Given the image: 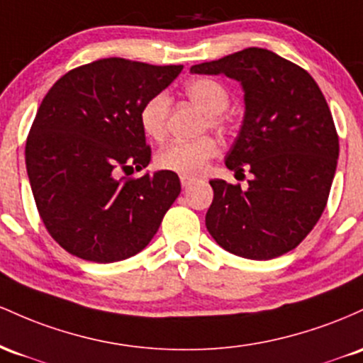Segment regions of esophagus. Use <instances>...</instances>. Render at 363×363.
I'll return each instance as SVG.
<instances>
[{
	"label": "esophagus",
	"mask_w": 363,
	"mask_h": 363,
	"mask_svg": "<svg viewBox=\"0 0 363 363\" xmlns=\"http://www.w3.org/2000/svg\"><path fill=\"white\" fill-rule=\"evenodd\" d=\"M180 182H182V186H183V189H189L190 185H194V183L197 182V178H194V177H185V174H182V177H180Z\"/></svg>",
	"instance_id": "esophagus-1"
}]
</instances>
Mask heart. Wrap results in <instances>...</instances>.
Listing matches in <instances>:
<instances>
[{
    "label": "heart",
    "mask_w": 363,
    "mask_h": 363,
    "mask_svg": "<svg viewBox=\"0 0 363 363\" xmlns=\"http://www.w3.org/2000/svg\"><path fill=\"white\" fill-rule=\"evenodd\" d=\"M185 94L207 113V123L211 127L221 128L225 125V118L221 113L228 109L231 97L230 91L221 82L207 79V77L194 79L185 85ZM168 113L169 99L166 94L160 92L149 97L138 111V123L144 135L152 140H161L168 128ZM218 142L209 135L195 138V140H174L166 144L157 152L156 164L161 169L173 171L185 177H195L206 169L207 162L218 156Z\"/></svg>",
    "instance_id": "1"
}]
</instances>
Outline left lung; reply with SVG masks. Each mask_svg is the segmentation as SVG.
Masks as SVG:
<instances>
[{
  "label": "left lung",
  "mask_w": 363,
  "mask_h": 363,
  "mask_svg": "<svg viewBox=\"0 0 363 363\" xmlns=\"http://www.w3.org/2000/svg\"><path fill=\"white\" fill-rule=\"evenodd\" d=\"M192 73L238 80L245 116L228 169L254 178L248 189L211 180V236L245 259L279 257L302 243L328 203L340 156L333 115L311 73L269 50L247 48L194 65Z\"/></svg>",
  "instance_id": "8db88e82"
}]
</instances>
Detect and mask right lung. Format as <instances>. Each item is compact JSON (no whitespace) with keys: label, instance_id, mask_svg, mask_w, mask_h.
I'll return each mask as SVG.
<instances>
[{"label":"right lung","instance_id":"1","mask_svg":"<svg viewBox=\"0 0 363 363\" xmlns=\"http://www.w3.org/2000/svg\"><path fill=\"white\" fill-rule=\"evenodd\" d=\"M182 68L97 60L65 73L40 103L26 144L28 182L46 230L75 257L106 264L138 254L180 195L173 171L116 174L149 164L138 111Z\"/></svg>","mask_w":363,"mask_h":363}]
</instances>
